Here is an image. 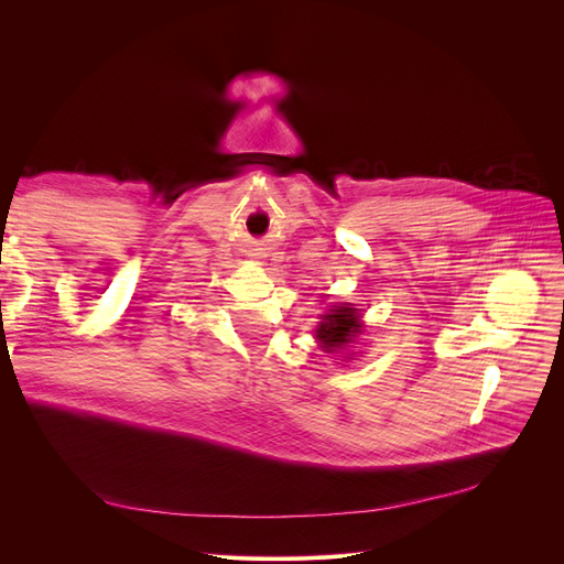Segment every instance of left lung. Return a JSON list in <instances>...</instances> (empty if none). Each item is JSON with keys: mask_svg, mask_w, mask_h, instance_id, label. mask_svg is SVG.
<instances>
[{"mask_svg": "<svg viewBox=\"0 0 564 564\" xmlns=\"http://www.w3.org/2000/svg\"><path fill=\"white\" fill-rule=\"evenodd\" d=\"M362 334V322L357 308H352L350 303H340L332 305V311L327 315H322V322L317 324L315 336L319 340V348L324 352H336L340 348H346L352 344L355 336Z\"/></svg>", "mask_w": 564, "mask_h": 564, "instance_id": "8db88e82", "label": "left lung"}]
</instances>
